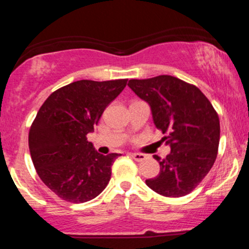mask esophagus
<instances>
[{
  "instance_id": "obj_1",
  "label": "esophagus",
  "mask_w": 249,
  "mask_h": 249,
  "mask_svg": "<svg viewBox=\"0 0 249 249\" xmlns=\"http://www.w3.org/2000/svg\"><path fill=\"white\" fill-rule=\"evenodd\" d=\"M128 156H130L132 159H134L136 161H142L146 158V156L142 153H128Z\"/></svg>"
}]
</instances>
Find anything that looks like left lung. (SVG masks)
<instances>
[{"label":"left lung","mask_w":249,"mask_h":249,"mask_svg":"<svg viewBox=\"0 0 249 249\" xmlns=\"http://www.w3.org/2000/svg\"><path fill=\"white\" fill-rule=\"evenodd\" d=\"M128 87L148 103L156 127L171 146L166 158L153 156L160 172L146 185L160 196L178 198L191 193L216 159L220 122L207 97L196 85L161 75L130 79Z\"/></svg>","instance_id":"8db88e82"}]
</instances>
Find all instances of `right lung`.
<instances>
[{
    "instance_id": "add662e5",
    "label": "right lung",
    "mask_w": 249,
    "mask_h": 249,
    "mask_svg": "<svg viewBox=\"0 0 249 249\" xmlns=\"http://www.w3.org/2000/svg\"><path fill=\"white\" fill-rule=\"evenodd\" d=\"M126 84L82 79L53 91L39 107L29 131L30 156L42 181L65 201H89L107 186L121 154L103 156L87 136Z\"/></svg>"
}]
</instances>
